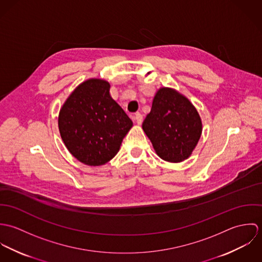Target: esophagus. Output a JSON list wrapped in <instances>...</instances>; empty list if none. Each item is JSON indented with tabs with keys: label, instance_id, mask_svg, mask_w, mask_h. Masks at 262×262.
<instances>
[{
	"label": "esophagus",
	"instance_id": "esophagus-1",
	"mask_svg": "<svg viewBox=\"0 0 262 262\" xmlns=\"http://www.w3.org/2000/svg\"><path fill=\"white\" fill-rule=\"evenodd\" d=\"M134 120L136 121V123H137L138 125H140V124L142 123V121H143V116H142L140 113H137V114H135V116H134Z\"/></svg>",
	"mask_w": 262,
	"mask_h": 262
}]
</instances>
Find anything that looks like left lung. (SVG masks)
<instances>
[{
    "mask_svg": "<svg viewBox=\"0 0 262 262\" xmlns=\"http://www.w3.org/2000/svg\"><path fill=\"white\" fill-rule=\"evenodd\" d=\"M156 154L168 162H182L195 148L202 135V120L184 95L170 88L159 89L142 124Z\"/></svg>",
    "mask_w": 262,
    "mask_h": 262,
    "instance_id": "left-lung-1",
    "label": "left lung"
}]
</instances>
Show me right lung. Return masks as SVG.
Listing matches in <instances>:
<instances>
[{
	"label": "right lung",
	"instance_id": "obj_1",
	"mask_svg": "<svg viewBox=\"0 0 262 262\" xmlns=\"http://www.w3.org/2000/svg\"><path fill=\"white\" fill-rule=\"evenodd\" d=\"M133 122L110 95V83L90 78L70 95L58 116L61 139L80 162L99 166L110 161Z\"/></svg>",
	"mask_w": 262,
	"mask_h": 262
}]
</instances>
